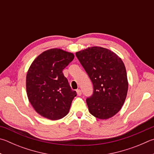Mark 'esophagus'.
Listing matches in <instances>:
<instances>
[{
	"instance_id": "obj_1",
	"label": "esophagus",
	"mask_w": 154,
	"mask_h": 154,
	"mask_svg": "<svg viewBox=\"0 0 154 154\" xmlns=\"http://www.w3.org/2000/svg\"><path fill=\"white\" fill-rule=\"evenodd\" d=\"M77 95L78 96H81V95H82V91L80 90V89H77Z\"/></svg>"
}]
</instances>
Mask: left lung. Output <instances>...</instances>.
<instances>
[{"mask_svg":"<svg viewBox=\"0 0 154 154\" xmlns=\"http://www.w3.org/2000/svg\"><path fill=\"white\" fill-rule=\"evenodd\" d=\"M75 54L93 83V94L86 99L89 112L100 119L111 118L121 110L127 94L123 62L102 47H90Z\"/></svg>","mask_w":154,"mask_h":154,"instance_id":"obj_1","label":"left lung"}]
</instances>
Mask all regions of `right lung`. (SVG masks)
<instances>
[{
    "label": "right lung",
    "instance_id": "right-lung-1",
    "mask_svg": "<svg viewBox=\"0 0 154 154\" xmlns=\"http://www.w3.org/2000/svg\"><path fill=\"white\" fill-rule=\"evenodd\" d=\"M74 54L58 48L46 50L33 61L27 71L26 90L29 101L41 116L58 120L68 114L77 96L63 72Z\"/></svg>",
    "mask_w": 154,
    "mask_h": 154
}]
</instances>
